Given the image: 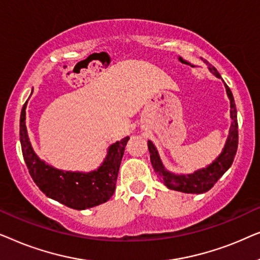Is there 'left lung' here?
I'll return each mask as SVG.
<instances>
[{
  "mask_svg": "<svg viewBox=\"0 0 260 260\" xmlns=\"http://www.w3.org/2000/svg\"><path fill=\"white\" fill-rule=\"evenodd\" d=\"M211 66V65H209ZM211 72L214 74L215 77L221 78L215 67H209ZM227 94L231 101V118H232V126L230 130V136L227 138L225 149L221 152V155L208 166L207 168L198 170L194 174H189V175H174V174L167 172L163 168L161 159L157 154V150L154 147V144L150 141H148V148L149 152H150V161L154 168L156 175L159 179V181L168 187L169 189H174L177 191H183V193H190V194H200L206 193L211 188L214 186L220 177H221L227 169L232 166L234 156L237 154L238 149V120H237V109L236 103H234V98L232 92H231L230 87L225 84Z\"/></svg>",
  "mask_w": 260,
  "mask_h": 260,
  "instance_id": "left-lung-1",
  "label": "left lung"
}]
</instances>
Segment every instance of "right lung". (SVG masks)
Here are the masks:
<instances>
[{"label": "right lung", "instance_id": "right-lung-1", "mask_svg": "<svg viewBox=\"0 0 260 260\" xmlns=\"http://www.w3.org/2000/svg\"><path fill=\"white\" fill-rule=\"evenodd\" d=\"M27 102L23 104L20 117L21 149L28 172L42 193L78 211L108 201L115 193L119 166L130 137L112 144L105 161L94 172L83 174L54 169L39 159L29 143L26 127Z\"/></svg>", "mask_w": 260, "mask_h": 260}]
</instances>
